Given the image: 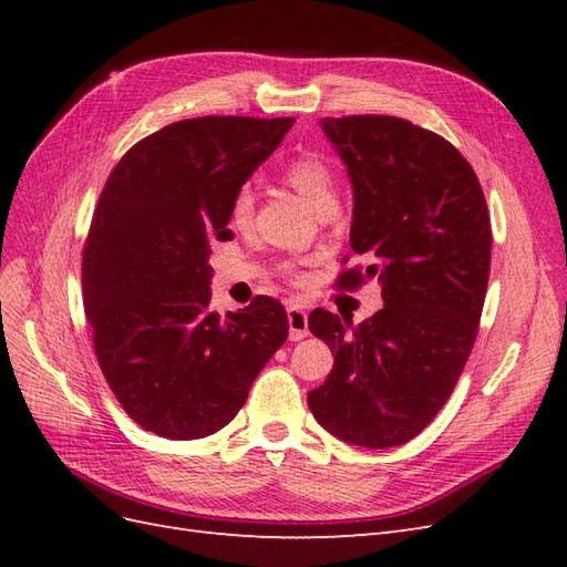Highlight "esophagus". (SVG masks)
<instances>
[{
    "label": "esophagus",
    "instance_id": "obj_1",
    "mask_svg": "<svg viewBox=\"0 0 567 567\" xmlns=\"http://www.w3.org/2000/svg\"><path fill=\"white\" fill-rule=\"evenodd\" d=\"M288 338L298 342L302 338H307L310 329H307V312L298 305H288Z\"/></svg>",
    "mask_w": 567,
    "mask_h": 567
}]
</instances>
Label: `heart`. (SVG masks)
I'll return each instance as SVG.
<instances>
[{"label":"heart","instance_id":"obj_1","mask_svg":"<svg viewBox=\"0 0 567 567\" xmlns=\"http://www.w3.org/2000/svg\"><path fill=\"white\" fill-rule=\"evenodd\" d=\"M284 182L310 203L317 213H323L326 208L338 205L333 169L319 156H312V153H305V156L290 161L284 167ZM252 208H255L252 188L241 186L231 203V219L236 225H246V221L252 217Z\"/></svg>","mask_w":567,"mask_h":567}]
</instances>
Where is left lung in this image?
<instances>
[{"instance_id":"obj_1","label":"left lung","mask_w":567,"mask_h":567,"mask_svg":"<svg viewBox=\"0 0 567 567\" xmlns=\"http://www.w3.org/2000/svg\"><path fill=\"white\" fill-rule=\"evenodd\" d=\"M352 182L350 246L379 279L383 310L352 331L317 310L310 331L336 352L307 392L315 419L348 444L388 450L416 437L468 362L487 293L492 229L468 161L440 134L392 115L323 117Z\"/></svg>"}]
</instances>
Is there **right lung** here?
Returning <instances> with one entry per match:
<instances>
[{
    "label": "right lung",
    "mask_w": 567,
    "mask_h": 567,
    "mask_svg": "<svg viewBox=\"0 0 567 567\" xmlns=\"http://www.w3.org/2000/svg\"><path fill=\"white\" fill-rule=\"evenodd\" d=\"M293 117L205 115L134 144L111 173L82 255L84 315L106 381L144 431L198 440L225 427L286 338L284 305L210 310V244L238 188Z\"/></svg>",
    "instance_id": "1"
}]
</instances>
